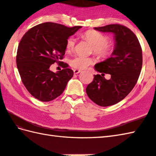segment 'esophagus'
<instances>
[{"label":"esophagus","mask_w":156,"mask_h":156,"mask_svg":"<svg viewBox=\"0 0 156 156\" xmlns=\"http://www.w3.org/2000/svg\"><path fill=\"white\" fill-rule=\"evenodd\" d=\"M82 70L81 69H74V73L75 74H78V73H80V72H81Z\"/></svg>","instance_id":"1"}]
</instances>
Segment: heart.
I'll return each instance as SVG.
<instances>
[{
    "label": "heart",
    "instance_id": "obj_1",
    "mask_svg": "<svg viewBox=\"0 0 156 156\" xmlns=\"http://www.w3.org/2000/svg\"><path fill=\"white\" fill-rule=\"evenodd\" d=\"M83 37L92 45V51L99 58L107 59L110 58L115 49V45L111 41H108L109 37L107 35L102 34L98 31L88 30L83 34ZM76 40L74 37H69L66 42V50L72 51L74 49ZM94 59L90 57L84 56H76L69 62L72 68L82 69L87 68L92 64Z\"/></svg>",
    "mask_w": 156,
    "mask_h": 156
}]
</instances>
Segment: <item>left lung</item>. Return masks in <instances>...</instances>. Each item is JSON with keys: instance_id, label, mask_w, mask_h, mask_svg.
I'll list each match as a JSON object with an SVG mask.
<instances>
[{"instance_id": "1", "label": "left lung", "mask_w": 156, "mask_h": 156, "mask_svg": "<svg viewBox=\"0 0 156 156\" xmlns=\"http://www.w3.org/2000/svg\"><path fill=\"white\" fill-rule=\"evenodd\" d=\"M94 29L113 33L115 49L111 58L95 65L102 74L94 75L86 91L94 103L108 107L125 98L136 84L142 68V49L136 35L124 25L111 24ZM105 73L111 74L110 80H105Z\"/></svg>"}]
</instances>
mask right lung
<instances>
[{"mask_svg":"<svg viewBox=\"0 0 156 156\" xmlns=\"http://www.w3.org/2000/svg\"><path fill=\"white\" fill-rule=\"evenodd\" d=\"M81 26L68 27L47 22L31 28L23 36L17 49L16 62L21 81L33 97L42 102L51 101L60 96L74 75L63 62L62 71L49 70L55 62L64 58L66 42Z\"/></svg>","mask_w":156,"mask_h":156,"instance_id":"obj_1","label":"right lung"}]
</instances>
